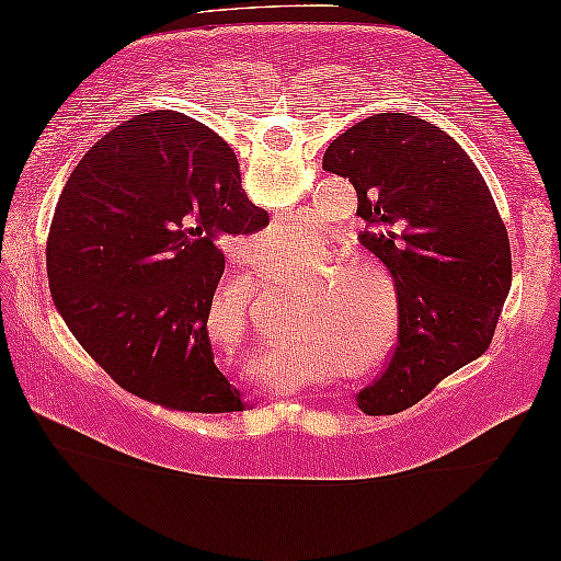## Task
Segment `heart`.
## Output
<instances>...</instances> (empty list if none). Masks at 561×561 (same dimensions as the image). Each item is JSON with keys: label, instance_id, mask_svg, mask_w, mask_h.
I'll return each instance as SVG.
<instances>
[{"label": "heart", "instance_id": "1", "mask_svg": "<svg viewBox=\"0 0 561 561\" xmlns=\"http://www.w3.org/2000/svg\"><path fill=\"white\" fill-rule=\"evenodd\" d=\"M308 243H313V232L300 222H283V226L273 228L261 236L253 243V261L257 263H278L283 257L298 255ZM343 271H331L325 275L318 296H323L325 289L336 286L331 294H325L323 300H318V308L298 323L296 333H293V343L304 348L308 356L325 364H339L346 356H351L366 339V321L360 310L353 304V298L339 286ZM360 366L358 360L341 366V376H356Z\"/></svg>", "mask_w": 561, "mask_h": 561}]
</instances>
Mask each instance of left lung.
<instances>
[{
  "label": "left lung",
  "mask_w": 561,
  "mask_h": 561,
  "mask_svg": "<svg viewBox=\"0 0 561 561\" xmlns=\"http://www.w3.org/2000/svg\"><path fill=\"white\" fill-rule=\"evenodd\" d=\"M323 170L356 187L360 248L399 293V346L358 393L360 411L389 416L489 348L512 288L510 236L469 154L426 119H360L329 145Z\"/></svg>",
  "instance_id": "1"
}]
</instances>
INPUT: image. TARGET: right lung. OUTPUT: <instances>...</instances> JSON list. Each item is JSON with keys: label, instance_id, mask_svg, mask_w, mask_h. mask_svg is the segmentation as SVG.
<instances>
[{"label": "right lung", "instance_id": "add662e5", "mask_svg": "<svg viewBox=\"0 0 561 561\" xmlns=\"http://www.w3.org/2000/svg\"><path fill=\"white\" fill-rule=\"evenodd\" d=\"M265 226L222 137L180 112L135 115L84 152L59 195L51 300L125 391L170 411H240L208 316L226 271L220 240Z\"/></svg>", "mask_w": 561, "mask_h": 561}]
</instances>
